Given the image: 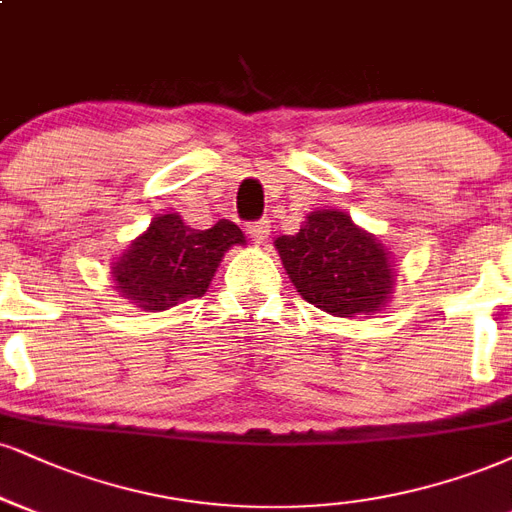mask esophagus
Segmentation results:
<instances>
[{
  "label": "esophagus",
  "instance_id": "34e87169",
  "mask_svg": "<svg viewBox=\"0 0 512 512\" xmlns=\"http://www.w3.org/2000/svg\"><path fill=\"white\" fill-rule=\"evenodd\" d=\"M248 233H250V238L255 240L257 245H262V243H267L269 233H272V224H269L267 219L255 221V224H250V226H248Z\"/></svg>",
  "mask_w": 512,
  "mask_h": 512
}]
</instances>
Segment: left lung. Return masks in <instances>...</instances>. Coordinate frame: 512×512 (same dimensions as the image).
Wrapping results in <instances>:
<instances>
[{
    "label": "left lung",
    "mask_w": 512,
    "mask_h": 512,
    "mask_svg": "<svg viewBox=\"0 0 512 512\" xmlns=\"http://www.w3.org/2000/svg\"><path fill=\"white\" fill-rule=\"evenodd\" d=\"M274 248L295 291L329 315L350 319L389 305L396 257L341 209L310 212L300 231L276 238Z\"/></svg>",
    "instance_id": "1"
}]
</instances>
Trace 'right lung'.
<instances>
[{
	"instance_id": "add662e5",
	"label": "right lung",
	"mask_w": 512,
	"mask_h": 512,
	"mask_svg": "<svg viewBox=\"0 0 512 512\" xmlns=\"http://www.w3.org/2000/svg\"><path fill=\"white\" fill-rule=\"evenodd\" d=\"M248 245L245 233L229 219L197 231L181 214H159L147 231L131 240L112 262L114 288L145 312H162L207 293L224 252Z\"/></svg>"
}]
</instances>
